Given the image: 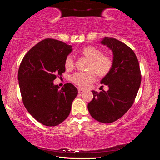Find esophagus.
Here are the masks:
<instances>
[{
    "label": "esophagus",
    "mask_w": 160,
    "mask_h": 160,
    "mask_svg": "<svg viewBox=\"0 0 160 160\" xmlns=\"http://www.w3.org/2000/svg\"><path fill=\"white\" fill-rule=\"evenodd\" d=\"M84 92H85V90H82V89H81V88H78V92H79L80 94H82V93H83Z\"/></svg>",
    "instance_id": "esophagus-1"
}]
</instances>
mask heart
<instances>
[{"mask_svg":"<svg viewBox=\"0 0 160 160\" xmlns=\"http://www.w3.org/2000/svg\"><path fill=\"white\" fill-rule=\"evenodd\" d=\"M80 55L89 60L86 72H75L70 75V80L81 88H85L95 80V74L99 78H104L109 73L113 65L112 56L104 54L101 49L94 47H86L80 51ZM64 66L68 70L75 67V61L71 56L65 59Z\"/></svg>","mask_w":160,"mask_h":160,"instance_id":"b5f03b06","label":"heart"}]
</instances>
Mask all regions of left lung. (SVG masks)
Returning a JSON list of instances; mask_svg holds the SVG:
<instances>
[{"label": "left lung", "instance_id": "left-lung-1", "mask_svg": "<svg viewBox=\"0 0 160 160\" xmlns=\"http://www.w3.org/2000/svg\"><path fill=\"white\" fill-rule=\"evenodd\" d=\"M113 54L112 70L101 80L109 90H92L93 99L88 105L92 117L110 123L125 114L135 102L141 83L139 62L128 46L114 38L105 37L101 42Z\"/></svg>", "mask_w": 160, "mask_h": 160}]
</instances>
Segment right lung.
Segmentation results:
<instances>
[{"instance_id": "right-lung-1", "label": "right lung", "mask_w": 160, "mask_h": 160, "mask_svg": "<svg viewBox=\"0 0 160 160\" xmlns=\"http://www.w3.org/2000/svg\"><path fill=\"white\" fill-rule=\"evenodd\" d=\"M72 47L45 39L27 53L18 70L22 99L28 112L39 123L56 126L69 116L78 89L67 82L61 89L53 81L66 71L65 59Z\"/></svg>"}]
</instances>
